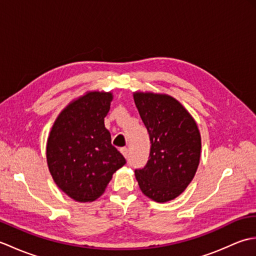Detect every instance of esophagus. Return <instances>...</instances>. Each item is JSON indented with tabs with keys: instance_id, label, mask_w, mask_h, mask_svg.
I'll use <instances>...</instances> for the list:
<instances>
[{
	"instance_id": "1",
	"label": "esophagus",
	"mask_w": 256,
	"mask_h": 256,
	"mask_svg": "<svg viewBox=\"0 0 256 256\" xmlns=\"http://www.w3.org/2000/svg\"><path fill=\"white\" fill-rule=\"evenodd\" d=\"M121 153L123 154V156L125 157V158H128V148H122L121 150Z\"/></svg>"
}]
</instances>
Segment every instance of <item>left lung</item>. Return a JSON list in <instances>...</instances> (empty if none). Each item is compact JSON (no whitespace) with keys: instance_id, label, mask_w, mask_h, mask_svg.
Returning a JSON list of instances; mask_svg holds the SVG:
<instances>
[{"instance_id":"1","label":"left lung","mask_w":256,"mask_h":256,"mask_svg":"<svg viewBox=\"0 0 256 256\" xmlns=\"http://www.w3.org/2000/svg\"><path fill=\"white\" fill-rule=\"evenodd\" d=\"M134 101L150 140L148 160L135 170V177L145 196L166 202L178 197L197 172L199 130L186 108L170 96L136 92Z\"/></svg>"}]
</instances>
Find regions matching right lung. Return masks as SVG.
<instances>
[{"label": "right lung", "mask_w": 256, "mask_h": 256, "mask_svg": "<svg viewBox=\"0 0 256 256\" xmlns=\"http://www.w3.org/2000/svg\"><path fill=\"white\" fill-rule=\"evenodd\" d=\"M110 92H89L59 114L47 142L50 172L64 194L80 202L94 201L126 160L111 144L104 126Z\"/></svg>", "instance_id": "obj_1"}]
</instances>
